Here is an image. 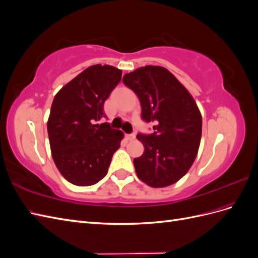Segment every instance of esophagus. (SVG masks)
Returning <instances> with one entry per match:
<instances>
[{
  "label": "esophagus",
  "mask_w": 258,
  "mask_h": 258,
  "mask_svg": "<svg viewBox=\"0 0 258 258\" xmlns=\"http://www.w3.org/2000/svg\"><path fill=\"white\" fill-rule=\"evenodd\" d=\"M135 139H136V135H135V134L127 135V140H129V141H134Z\"/></svg>",
  "instance_id": "1"
}]
</instances>
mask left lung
I'll return each instance as SVG.
<instances>
[{"label": "left lung", "instance_id": "1", "mask_svg": "<svg viewBox=\"0 0 258 258\" xmlns=\"http://www.w3.org/2000/svg\"><path fill=\"white\" fill-rule=\"evenodd\" d=\"M135 91L142 119L153 122L154 134H139L144 145L134 163L138 177L155 188L176 183L189 170L198 154L202 117L194 98L166 68L146 66L123 75Z\"/></svg>", "mask_w": 258, "mask_h": 258}]
</instances>
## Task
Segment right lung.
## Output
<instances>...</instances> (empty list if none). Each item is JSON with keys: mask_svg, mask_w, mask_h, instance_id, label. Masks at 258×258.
I'll return each instance as SVG.
<instances>
[{"mask_svg": "<svg viewBox=\"0 0 258 258\" xmlns=\"http://www.w3.org/2000/svg\"><path fill=\"white\" fill-rule=\"evenodd\" d=\"M121 70L95 64L62 87L53 98L47 121L51 156L60 173L76 186L102 179L123 134L110 123L103 105L121 80Z\"/></svg>", "mask_w": 258, "mask_h": 258, "instance_id": "add662e5", "label": "right lung"}]
</instances>
